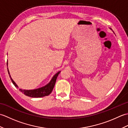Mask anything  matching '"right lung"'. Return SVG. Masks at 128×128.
I'll return each mask as SVG.
<instances>
[{
  "label": "right lung",
  "mask_w": 128,
  "mask_h": 128,
  "mask_svg": "<svg viewBox=\"0 0 128 128\" xmlns=\"http://www.w3.org/2000/svg\"><path fill=\"white\" fill-rule=\"evenodd\" d=\"M7 66H8V62H7ZM8 74L9 75V76L10 78V79L12 80V82L13 83L14 85L16 87V88H18V85H16L15 82L12 80V79L11 78L10 75L9 70L8 69ZM60 72H59L56 73V74L54 76L53 78H52L51 81L47 85H46L44 87H42L41 88L35 89V90H22L20 89L19 90L21 91L22 93L26 95V96L31 97H34V98H38V97H42L46 96H48L50 94L52 91L55 85V84L56 82V78L58 77L59 73Z\"/></svg>",
  "instance_id": "add662e5"
}]
</instances>
